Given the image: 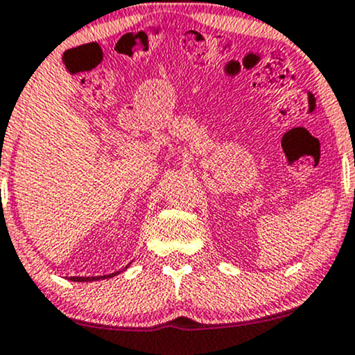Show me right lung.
<instances>
[{
    "label": "right lung",
    "mask_w": 355,
    "mask_h": 355,
    "mask_svg": "<svg viewBox=\"0 0 355 355\" xmlns=\"http://www.w3.org/2000/svg\"><path fill=\"white\" fill-rule=\"evenodd\" d=\"M127 268V266H125ZM119 273V272H117ZM117 273H110V275H102V277H70V280L73 282H94V280H101V278H110L115 277Z\"/></svg>",
    "instance_id": "add662e5"
}]
</instances>
